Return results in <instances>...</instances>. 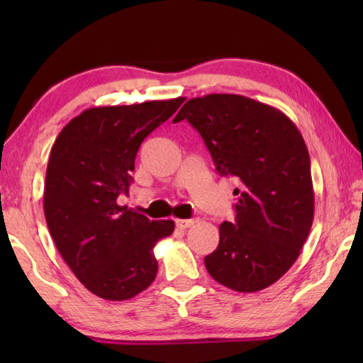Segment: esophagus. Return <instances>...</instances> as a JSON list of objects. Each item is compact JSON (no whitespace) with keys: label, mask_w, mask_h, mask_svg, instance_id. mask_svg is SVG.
I'll list each match as a JSON object with an SVG mask.
<instances>
[{"label":"esophagus","mask_w":363,"mask_h":363,"mask_svg":"<svg viewBox=\"0 0 363 363\" xmlns=\"http://www.w3.org/2000/svg\"><path fill=\"white\" fill-rule=\"evenodd\" d=\"M194 225V219H176V227L177 229H187V227Z\"/></svg>","instance_id":"1"}]
</instances>
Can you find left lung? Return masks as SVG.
Instances as JSON below:
<instances>
[{"instance_id": "obj_1", "label": "left lung", "mask_w": 363, "mask_h": 363, "mask_svg": "<svg viewBox=\"0 0 363 363\" xmlns=\"http://www.w3.org/2000/svg\"><path fill=\"white\" fill-rule=\"evenodd\" d=\"M182 120L200 133L218 173L240 186L235 219L219 225L206 270L230 290H264L298 259L314 219L304 139L280 110L237 94L194 97L173 123Z\"/></svg>"}]
</instances>
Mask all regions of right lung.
<instances>
[{
  "instance_id": "1",
  "label": "right lung",
  "mask_w": 363,
  "mask_h": 363,
  "mask_svg": "<svg viewBox=\"0 0 363 363\" xmlns=\"http://www.w3.org/2000/svg\"><path fill=\"white\" fill-rule=\"evenodd\" d=\"M186 97L93 107L75 116L52 145L46 169L45 216L60 256L96 296L134 298L152 285L153 247L174 230L118 205L133 181L143 140Z\"/></svg>"
}]
</instances>
